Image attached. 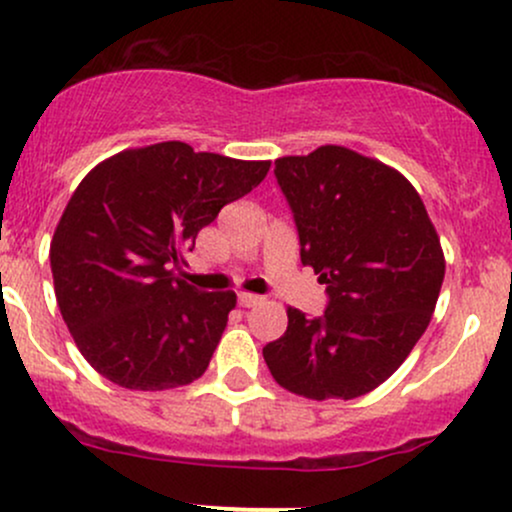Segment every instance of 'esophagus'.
Listing matches in <instances>:
<instances>
[{"instance_id":"obj_1","label":"esophagus","mask_w":512,"mask_h":512,"mask_svg":"<svg viewBox=\"0 0 512 512\" xmlns=\"http://www.w3.org/2000/svg\"><path fill=\"white\" fill-rule=\"evenodd\" d=\"M238 303H240V308H255V305L262 303V298L255 296V293H240Z\"/></svg>"}]
</instances>
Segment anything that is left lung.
<instances>
[{"instance_id":"obj_1","label":"left lung","mask_w":512,"mask_h":512,"mask_svg":"<svg viewBox=\"0 0 512 512\" xmlns=\"http://www.w3.org/2000/svg\"><path fill=\"white\" fill-rule=\"evenodd\" d=\"M301 238V262L327 284L322 317L286 310L262 349L284 390L354 399L383 385L426 332L445 255L419 192L399 170L337 144L274 161Z\"/></svg>"}]
</instances>
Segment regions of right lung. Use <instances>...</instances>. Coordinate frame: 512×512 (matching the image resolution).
Masks as SVG:
<instances>
[{"label": "right lung", "instance_id": "right-lung-1", "mask_svg": "<svg viewBox=\"0 0 512 512\" xmlns=\"http://www.w3.org/2000/svg\"><path fill=\"white\" fill-rule=\"evenodd\" d=\"M269 166L161 142L88 170L55 228L50 267L62 320L93 370L146 392L202 378L236 293L197 291L178 267Z\"/></svg>", "mask_w": 512, "mask_h": 512}]
</instances>
